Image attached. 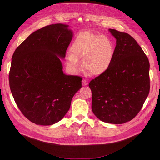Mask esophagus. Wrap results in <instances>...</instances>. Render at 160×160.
Wrapping results in <instances>:
<instances>
[{"instance_id": "34e87169", "label": "esophagus", "mask_w": 160, "mask_h": 160, "mask_svg": "<svg viewBox=\"0 0 160 160\" xmlns=\"http://www.w3.org/2000/svg\"><path fill=\"white\" fill-rule=\"evenodd\" d=\"M88 83H89V81H88V80L87 79H82V84L83 86H86L88 85Z\"/></svg>"}]
</instances>
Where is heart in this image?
<instances>
[{
    "mask_svg": "<svg viewBox=\"0 0 160 160\" xmlns=\"http://www.w3.org/2000/svg\"><path fill=\"white\" fill-rule=\"evenodd\" d=\"M68 64L75 69L79 68V58H83V67L89 74L98 76L105 73L113 62L114 48L107 38L90 32L76 36L71 46Z\"/></svg>",
    "mask_w": 160,
    "mask_h": 160,
    "instance_id": "b5f03b06",
    "label": "heart"
}]
</instances>
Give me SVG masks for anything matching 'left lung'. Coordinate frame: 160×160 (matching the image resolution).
<instances>
[{
  "label": "left lung",
  "instance_id": "8db88e82",
  "mask_svg": "<svg viewBox=\"0 0 160 160\" xmlns=\"http://www.w3.org/2000/svg\"><path fill=\"white\" fill-rule=\"evenodd\" d=\"M117 40L113 62L92 79V111L102 122L123 124L132 120L150 92V63L137 42L127 33L109 29Z\"/></svg>",
  "mask_w": 160,
  "mask_h": 160
}]
</instances>
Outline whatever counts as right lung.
Returning <instances> with one entry per match:
<instances>
[{
  "label": "right lung",
  "instance_id": "obj_1",
  "mask_svg": "<svg viewBox=\"0 0 160 160\" xmlns=\"http://www.w3.org/2000/svg\"><path fill=\"white\" fill-rule=\"evenodd\" d=\"M72 38L68 25H48L33 32L13 53L11 92L21 112L36 124L61 120L81 88V77L64 74L60 60Z\"/></svg>",
  "mask_w": 160,
  "mask_h": 160
}]
</instances>
